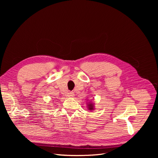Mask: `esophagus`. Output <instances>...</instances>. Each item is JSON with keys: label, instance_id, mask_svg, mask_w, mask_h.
I'll return each mask as SVG.
<instances>
[{"label": "esophagus", "instance_id": "obj_1", "mask_svg": "<svg viewBox=\"0 0 158 158\" xmlns=\"http://www.w3.org/2000/svg\"><path fill=\"white\" fill-rule=\"evenodd\" d=\"M69 95H70V97H74V94H73V92H69Z\"/></svg>", "mask_w": 158, "mask_h": 158}]
</instances>
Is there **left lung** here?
<instances>
[{"label":"left lung","instance_id":"obj_1","mask_svg":"<svg viewBox=\"0 0 158 158\" xmlns=\"http://www.w3.org/2000/svg\"><path fill=\"white\" fill-rule=\"evenodd\" d=\"M88 104V108L89 110L92 111V110H94V103L92 102H89V103H87Z\"/></svg>","mask_w":158,"mask_h":158}]
</instances>
